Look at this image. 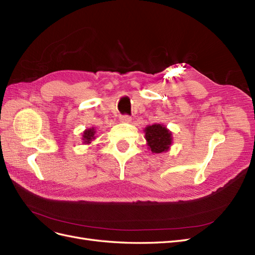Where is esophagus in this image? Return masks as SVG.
<instances>
[{
    "instance_id": "obj_1",
    "label": "esophagus",
    "mask_w": 255,
    "mask_h": 255,
    "mask_svg": "<svg viewBox=\"0 0 255 255\" xmlns=\"http://www.w3.org/2000/svg\"><path fill=\"white\" fill-rule=\"evenodd\" d=\"M120 120L122 122H129L130 120H132V118H130V116H128V115H123V116H120Z\"/></svg>"
}]
</instances>
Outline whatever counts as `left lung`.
Listing matches in <instances>:
<instances>
[{
	"instance_id": "8db88e82",
	"label": "left lung",
	"mask_w": 255,
	"mask_h": 255,
	"mask_svg": "<svg viewBox=\"0 0 255 255\" xmlns=\"http://www.w3.org/2000/svg\"><path fill=\"white\" fill-rule=\"evenodd\" d=\"M145 139L153 153H161L171 144V133L160 125H153L144 129Z\"/></svg>"
}]
</instances>
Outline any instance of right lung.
<instances>
[{
	"mask_svg": "<svg viewBox=\"0 0 255 255\" xmlns=\"http://www.w3.org/2000/svg\"><path fill=\"white\" fill-rule=\"evenodd\" d=\"M95 128H88V129H86L84 132V135H83V137H84V141H85V143H89L92 139H94L95 138Z\"/></svg>",
	"mask_w": 255,
	"mask_h": 255,
	"instance_id": "add662e5",
	"label": "right lung"
}]
</instances>
